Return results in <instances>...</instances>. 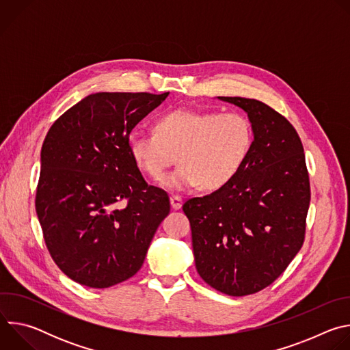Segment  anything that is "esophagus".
Returning <instances> with one entry per match:
<instances>
[{"label":"esophagus","mask_w":350,"mask_h":350,"mask_svg":"<svg viewBox=\"0 0 350 350\" xmlns=\"http://www.w3.org/2000/svg\"><path fill=\"white\" fill-rule=\"evenodd\" d=\"M170 205L174 211H178L183 206V199L178 195H170Z\"/></svg>","instance_id":"esophagus-1"}]
</instances>
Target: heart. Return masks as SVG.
Returning <instances> with one entry per match:
<instances>
[{
  "label": "heart",
  "mask_w": 350,
  "mask_h": 350,
  "mask_svg": "<svg viewBox=\"0 0 350 350\" xmlns=\"http://www.w3.org/2000/svg\"><path fill=\"white\" fill-rule=\"evenodd\" d=\"M254 141L252 123L241 113L174 109L157 119L155 133L133 130L127 151L134 165L154 180L163 176L177 154L180 166L162 180L169 189L201 185L217 191L242 170Z\"/></svg>",
  "instance_id": "1"
}]
</instances>
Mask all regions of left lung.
<instances>
[{
	"label": "left lung",
	"mask_w": 350,
	"mask_h": 350,
	"mask_svg": "<svg viewBox=\"0 0 350 350\" xmlns=\"http://www.w3.org/2000/svg\"><path fill=\"white\" fill-rule=\"evenodd\" d=\"M246 112L255 141L226 187L183 205L198 274L212 288L245 296L277 280L305 241L310 183L293 126L258 99L217 96Z\"/></svg>",
	"instance_id": "left-lung-1"
}]
</instances>
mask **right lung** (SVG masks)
Masks as SVG:
<instances>
[{"instance_id": "obj_1", "label": "right lung", "mask_w": 350, "mask_h": 350, "mask_svg": "<svg viewBox=\"0 0 350 350\" xmlns=\"http://www.w3.org/2000/svg\"><path fill=\"white\" fill-rule=\"evenodd\" d=\"M169 92H96L68 109L41 148L36 212L57 266L90 288H109L142 266L167 193L148 185L127 137Z\"/></svg>"}]
</instances>
